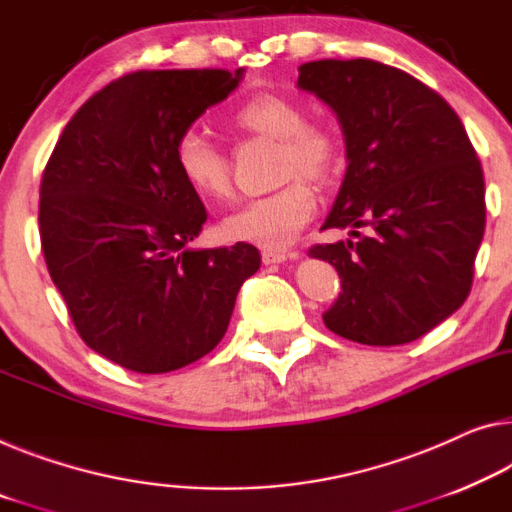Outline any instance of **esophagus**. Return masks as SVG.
<instances>
[{"label": "esophagus", "instance_id": "34e87169", "mask_svg": "<svg viewBox=\"0 0 512 512\" xmlns=\"http://www.w3.org/2000/svg\"><path fill=\"white\" fill-rule=\"evenodd\" d=\"M263 263L265 265H277L288 261V258H297L295 251H281V249H263Z\"/></svg>", "mask_w": 512, "mask_h": 512}]
</instances>
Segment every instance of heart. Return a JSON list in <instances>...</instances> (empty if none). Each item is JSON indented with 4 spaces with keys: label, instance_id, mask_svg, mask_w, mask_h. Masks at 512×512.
Wrapping results in <instances>:
<instances>
[{
    "label": "heart",
    "instance_id": "heart-1",
    "mask_svg": "<svg viewBox=\"0 0 512 512\" xmlns=\"http://www.w3.org/2000/svg\"><path fill=\"white\" fill-rule=\"evenodd\" d=\"M229 125L240 135L274 141V180L289 185L242 203L219 229L231 242L286 249L316 212V194L302 178L325 187L336 176L341 144L325 125L306 121L300 102L279 93H256L240 102L229 114ZM174 162L180 180L201 199L219 201L229 194V157L199 130H185L176 139Z\"/></svg>",
    "mask_w": 512,
    "mask_h": 512
}]
</instances>
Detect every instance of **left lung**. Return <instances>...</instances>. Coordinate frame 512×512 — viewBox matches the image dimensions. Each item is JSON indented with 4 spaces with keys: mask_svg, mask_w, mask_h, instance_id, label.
I'll list each match as a JSON object with an SVG mask.
<instances>
[{
    "mask_svg": "<svg viewBox=\"0 0 512 512\" xmlns=\"http://www.w3.org/2000/svg\"><path fill=\"white\" fill-rule=\"evenodd\" d=\"M297 86L332 107L348 157L322 229L355 240L309 249L341 277L322 320L364 345L416 341L465 304L483 240L485 180L465 125L430 86L380 61H309Z\"/></svg>",
    "mask_w": 512,
    "mask_h": 512,
    "instance_id": "8db88e82",
    "label": "left lung"
}]
</instances>
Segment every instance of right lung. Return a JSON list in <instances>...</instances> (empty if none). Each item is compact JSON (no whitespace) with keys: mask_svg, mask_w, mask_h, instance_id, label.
<instances>
[{"mask_svg":"<svg viewBox=\"0 0 512 512\" xmlns=\"http://www.w3.org/2000/svg\"><path fill=\"white\" fill-rule=\"evenodd\" d=\"M240 80L242 68L123 75L77 109L47 160V270L82 341L128 371L169 373L208 355L261 267L247 242L190 247L208 215L174 162L176 139Z\"/></svg>","mask_w":512,"mask_h":512,"instance_id":"1","label":"right lung"}]
</instances>
